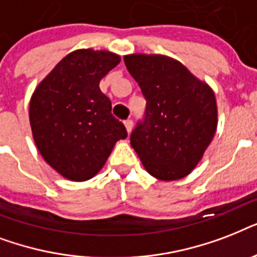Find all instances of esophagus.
Returning <instances> with one entry per match:
<instances>
[{"label":"esophagus","instance_id":"obj_1","mask_svg":"<svg viewBox=\"0 0 257 257\" xmlns=\"http://www.w3.org/2000/svg\"><path fill=\"white\" fill-rule=\"evenodd\" d=\"M125 124V128H126V131H128V133H131V131H132L133 128V121L131 120V118H128V120L124 121Z\"/></svg>","mask_w":257,"mask_h":257}]
</instances>
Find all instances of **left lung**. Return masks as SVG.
I'll use <instances>...</instances> for the list:
<instances>
[{
    "label": "left lung",
    "instance_id": "obj_1",
    "mask_svg": "<svg viewBox=\"0 0 257 257\" xmlns=\"http://www.w3.org/2000/svg\"><path fill=\"white\" fill-rule=\"evenodd\" d=\"M126 69L147 100L131 145L148 173L172 181L199 164L217 126L215 93L185 66L161 54L125 56Z\"/></svg>",
    "mask_w": 257,
    "mask_h": 257
}]
</instances>
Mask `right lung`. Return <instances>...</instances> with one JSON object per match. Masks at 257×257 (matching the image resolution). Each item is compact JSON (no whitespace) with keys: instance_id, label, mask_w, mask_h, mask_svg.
I'll list each match as a JSON object with an SVG mask.
<instances>
[{"instance_id":"add662e5","label":"right lung","mask_w":257,"mask_h":257,"mask_svg":"<svg viewBox=\"0 0 257 257\" xmlns=\"http://www.w3.org/2000/svg\"><path fill=\"white\" fill-rule=\"evenodd\" d=\"M120 62L106 50L80 49L64 57L36 88L29 105L34 143L48 164L72 181L92 179L128 133L100 90Z\"/></svg>"}]
</instances>
